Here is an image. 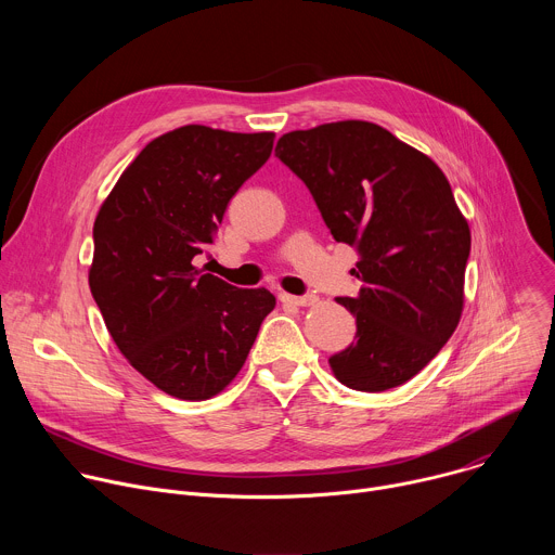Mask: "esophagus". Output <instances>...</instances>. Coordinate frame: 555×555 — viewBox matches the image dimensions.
Instances as JSON below:
<instances>
[{"mask_svg":"<svg viewBox=\"0 0 555 555\" xmlns=\"http://www.w3.org/2000/svg\"><path fill=\"white\" fill-rule=\"evenodd\" d=\"M281 300L289 302V305H296V307H309L315 302V296L313 294H302V296H292V294H281Z\"/></svg>","mask_w":555,"mask_h":555,"instance_id":"1","label":"esophagus"}]
</instances>
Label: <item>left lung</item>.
Instances as JSON below:
<instances>
[{"mask_svg": "<svg viewBox=\"0 0 555 555\" xmlns=\"http://www.w3.org/2000/svg\"><path fill=\"white\" fill-rule=\"evenodd\" d=\"M274 155L309 189L336 242L358 250L356 343L330 358L353 390L379 392L417 375L448 343L463 309L469 228L443 171L364 120L279 138Z\"/></svg>", "mask_w": 555, "mask_h": 555, "instance_id": "obj_1", "label": "left lung"}]
</instances>
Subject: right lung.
I'll use <instances>...</instances> for the list:
<instances>
[{"label": "right lung", "instance_id": "obj_1", "mask_svg": "<svg viewBox=\"0 0 555 555\" xmlns=\"http://www.w3.org/2000/svg\"><path fill=\"white\" fill-rule=\"evenodd\" d=\"M272 146L270 131L173 129L138 153L96 215L90 289L103 321L129 364L178 400L223 390L276 305L266 287L193 266Z\"/></svg>", "mask_w": 555, "mask_h": 555}]
</instances>
